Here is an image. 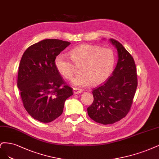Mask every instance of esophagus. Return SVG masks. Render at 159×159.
I'll return each mask as SVG.
<instances>
[{
  "label": "esophagus",
  "mask_w": 159,
  "mask_h": 159,
  "mask_svg": "<svg viewBox=\"0 0 159 159\" xmlns=\"http://www.w3.org/2000/svg\"><path fill=\"white\" fill-rule=\"evenodd\" d=\"M73 93L75 94H80L82 93V90L81 89H76V88H73Z\"/></svg>",
  "instance_id": "34e87169"
}]
</instances>
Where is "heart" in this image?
Instances as JSON below:
<instances>
[{
	"label": "heart",
	"mask_w": 159,
	"mask_h": 159,
	"mask_svg": "<svg viewBox=\"0 0 159 159\" xmlns=\"http://www.w3.org/2000/svg\"><path fill=\"white\" fill-rule=\"evenodd\" d=\"M70 57L59 54L55 58V65L59 73L68 80L76 73V66H80L81 73L72 80L73 84L79 87L104 83L111 75L115 64V55L111 49L93 45L76 47L70 52Z\"/></svg>",
	"instance_id": "1"
}]
</instances>
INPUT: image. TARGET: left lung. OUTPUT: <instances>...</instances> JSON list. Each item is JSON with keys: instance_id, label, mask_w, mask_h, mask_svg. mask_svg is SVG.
<instances>
[{"instance_id": "1", "label": "left lung", "mask_w": 159, "mask_h": 159, "mask_svg": "<svg viewBox=\"0 0 159 159\" xmlns=\"http://www.w3.org/2000/svg\"><path fill=\"white\" fill-rule=\"evenodd\" d=\"M110 41L118 53L117 65L110 77L93 89L94 101L87 108L92 120L104 125L114 124L127 116L137 87L134 58L118 41Z\"/></svg>"}]
</instances>
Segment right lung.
<instances>
[{"label": "right lung", "mask_w": 159, "mask_h": 159, "mask_svg": "<svg viewBox=\"0 0 159 159\" xmlns=\"http://www.w3.org/2000/svg\"><path fill=\"white\" fill-rule=\"evenodd\" d=\"M70 44L44 39L30 46L20 60L17 85L23 106L39 121L57 119L63 113L65 100L73 94L55 65L56 57Z\"/></svg>", "instance_id": "obj_1"}]
</instances>
